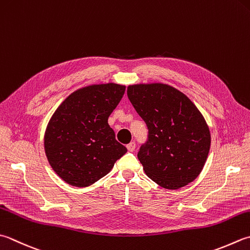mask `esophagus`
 Wrapping results in <instances>:
<instances>
[{
	"label": "esophagus",
	"mask_w": 250,
	"mask_h": 250,
	"mask_svg": "<svg viewBox=\"0 0 250 250\" xmlns=\"http://www.w3.org/2000/svg\"><path fill=\"white\" fill-rule=\"evenodd\" d=\"M135 142H131L128 145H126V148H128L129 151H133L135 149Z\"/></svg>",
	"instance_id": "34e87169"
}]
</instances>
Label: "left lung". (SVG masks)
<instances>
[{
  "instance_id": "obj_1",
  "label": "left lung",
  "mask_w": 250,
  "mask_h": 250,
  "mask_svg": "<svg viewBox=\"0 0 250 250\" xmlns=\"http://www.w3.org/2000/svg\"><path fill=\"white\" fill-rule=\"evenodd\" d=\"M126 94L148 129L147 141L138 153L147 177L168 189L193 182L202 172L211 142L197 107L163 83L130 85Z\"/></svg>"
}]
</instances>
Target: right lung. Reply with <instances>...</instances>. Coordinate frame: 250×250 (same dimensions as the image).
<instances>
[{
	"instance_id": "right-lung-1",
	"label": "right lung",
	"mask_w": 250,
	"mask_h": 250,
	"mask_svg": "<svg viewBox=\"0 0 250 250\" xmlns=\"http://www.w3.org/2000/svg\"><path fill=\"white\" fill-rule=\"evenodd\" d=\"M125 91V85L115 83L82 87L53 114L44 148L51 167L66 183L89 187L105 177L126 153L108 125Z\"/></svg>"
}]
</instances>
